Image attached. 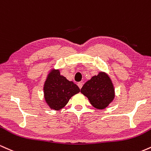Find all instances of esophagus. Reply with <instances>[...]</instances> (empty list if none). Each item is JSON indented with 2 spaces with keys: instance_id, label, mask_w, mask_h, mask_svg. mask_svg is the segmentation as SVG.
<instances>
[{
  "instance_id": "obj_1",
  "label": "esophagus",
  "mask_w": 151,
  "mask_h": 151,
  "mask_svg": "<svg viewBox=\"0 0 151 151\" xmlns=\"http://www.w3.org/2000/svg\"><path fill=\"white\" fill-rule=\"evenodd\" d=\"M78 87H79V88L81 89V88H82V86H83V83L79 82L78 83Z\"/></svg>"
}]
</instances>
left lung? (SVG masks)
Wrapping results in <instances>:
<instances>
[{"instance_id": "1", "label": "left lung", "mask_w": 151, "mask_h": 151, "mask_svg": "<svg viewBox=\"0 0 151 151\" xmlns=\"http://www.w3.org/2000/svg\"><path fill=\"white\" fill-rule=\"evenodd\" d=\"M81 93L88 98L91 104L99 110L105 109L115 98L112 81L106 72L101 71L83 85Z\"/></svg>"}]
</instances>
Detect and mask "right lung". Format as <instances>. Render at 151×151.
Masks as SVG:
<instances>
[{"label": "right lung", "instance_id": "1", "mask_svg": "<svg viewBox=\"0 0 151 151\" xmlns=\"http://www.w3.org/2000/svg\"><path fill=\"white\" fill-rule=\"evenodd\" d=\"M79 92L78 86L60 75L59 69L52 68L44 83L45 101L50 109L55 111L65 107L70 98Z\"/></svg>", "mask_w": 151, "mask_h": 151}]
</instances>
